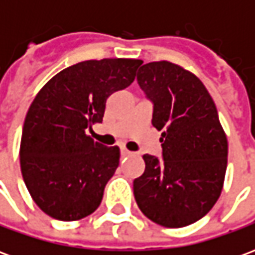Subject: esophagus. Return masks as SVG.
<instances>
[{
    "mask_svg": "<svg viewBox=\"0 0 255 255\" xmlns=\"http://www.w3.org/2000/svg\"><path fill=\"white\" fill-rule=\"evenodd\" d=\"M133 153L132 151H129V150H127L126 147H123L122 149V155H124V157H127V155H132Z\"/></svg>",
    "mask_w": 255,
    "mask_h": 255,
    "instance_id": "esophagus-1",
    "label": "esophagus"
}]
</instances>
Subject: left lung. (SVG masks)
Returning <instances> with one entry per match:
<instances>
[{"instance_id":"obj_1","label":"left lung","mask_w":255,"mask_h":255,"mask_svg":"<svg viewBox=\"0 0 255 255\" xmlns=\"http://www.w3.org/2000/svg\"><path fill=\"white\" fill-rule=\"evenodd\" d=\"M138 83L153 101L151 124L161 131L162 160L144 154L133 180L140 212L166 228L209 213L224 186L228 140L213 98L198 76L169 61L144 64Z\"/></svg>"}]
</instances>
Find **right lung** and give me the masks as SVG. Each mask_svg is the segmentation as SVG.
I'll return each mask as SVG.
<instances>
[{
	"label": "right lung",
	"mask_w": 255,
	"mask_h": 255,
	"mask_svg": "<svg viewBox=\"0 0 255 255\" xmlns=\"http://www.w3.org/2000/svg\"><path fill=\"white\" fill-rule=\"evenodd\" d=\"M142 60H87L54 75L36 94L25 116L20 166L31 198L43 213L76 221L100 206L120 160L86 133L102 122L106 101L128 87Z\"/></svg>",
	"instance_id": "right-lung-1"
}]
</instances>
